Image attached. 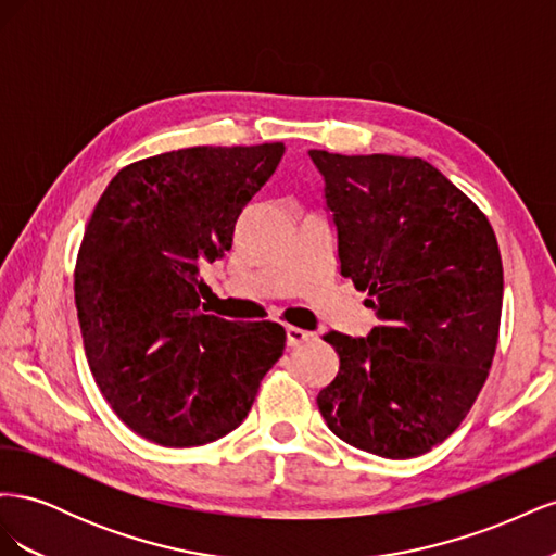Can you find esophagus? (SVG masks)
<instances>
[{
  "label": "esophagus",
  "mask_w": 556,
  "mask_h": 556,
  "mask_svg": "<svg viewBox=\"0 0 556 556\" xmlns=\"http://www.w3.org/2000/svg\"><path fill=\"white\" fill-rule=\"evenodd\" d=\"M285 333H288V345L290 348H296V345L306 343L311 339V333L306 329H299V327H288V329H285Z\"/></svg>",
  "instance_id": "obj_1"
}]
</instances>
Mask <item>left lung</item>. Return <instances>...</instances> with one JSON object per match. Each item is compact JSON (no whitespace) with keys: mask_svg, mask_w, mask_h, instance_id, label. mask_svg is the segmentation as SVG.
I'll return each instance as SVG.
<instances>
[{"mask_svg":"<svg viewBox=\"0 0 556 556\" xmlns=\"http://www.w3.org/2000/svg\"><path fill=\"white\" fill-rule=\"evenodd\" d=\"M341 274L376 308L366 339L331 331L339 374L317 408L341 441L410 459L462 425L490 376L503 264L486 215L419 157L311 150Z\"/></svg>","mask_w":556,"mask_h":556,"instance_id":"1","label":"left lung"}]
</instances>
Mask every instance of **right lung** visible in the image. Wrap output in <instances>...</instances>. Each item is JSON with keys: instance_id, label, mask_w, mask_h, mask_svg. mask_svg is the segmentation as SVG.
Returning <instances> with one entry per match:
<instances>
[{"instance_id": "obj_1", "label": "right lung", "mask_w": 556, "mask_h": 556, "mask_svg": "<svg viewBox=\"0 0 556 556\" xmlns=\"http://www.w3.org/2000/svg\"><path fill=\"white\" fill-rule=\"evenodd\" d=\"M285 143L194 146L117 172L74 268L86 357L113 413L164 447L237 429L285 350L276 323H227L201 304L199 266L231 248Z\"/></svg>"}]
</instances>
